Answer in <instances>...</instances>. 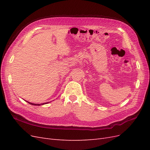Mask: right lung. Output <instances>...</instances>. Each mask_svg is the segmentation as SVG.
<instances>
[{
  "label": "right lung",
  "mask_w": 150,
  "mask_h": 150,
  "mask_svg": "<svg viewBox=\"0 0 150 150\" xmlns=\"http://www.w3.org/2000/svg\"><path fill=\"white\" fill-rule=\"evenodd\" d=\"M28 103H29L30 104H32V105H35V106H40V105H43V104H47L48 103H42V104H34V103H30V102H28L27 101Z\"/></svg>",
  "instance_id": "add662e5"
}]
</instances>
